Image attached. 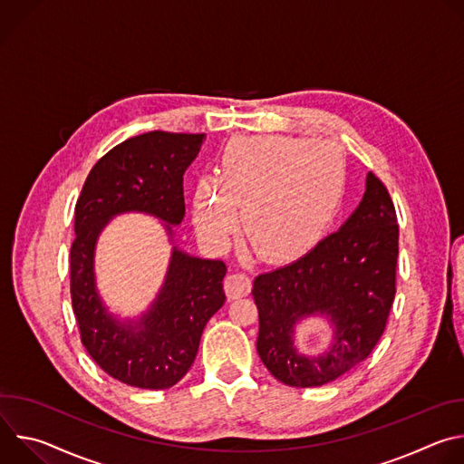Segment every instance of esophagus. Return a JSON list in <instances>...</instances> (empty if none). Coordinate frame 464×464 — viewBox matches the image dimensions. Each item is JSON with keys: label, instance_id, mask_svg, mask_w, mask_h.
Instances as JSON below:
<instances>
[{"label": "esophagus", "instance_id": "34e87169", "mask_svg": "<svg viewBox=\"0 0 464 464\" xmlns=\"http://www.w3.org/2000/svg\"><path fill=\"white\" fill-rule=\"evenodd\" d=\"M251 279L246 274L235 272L231 276L226 277V294L229 299H238V297H246L251 292Z\"/></svg>", "mask_w": 464, "mask_h": 464}]
</instances>
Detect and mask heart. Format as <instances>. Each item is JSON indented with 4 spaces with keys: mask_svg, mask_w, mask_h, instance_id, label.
<instances>
[{
    "mask_svg": "<svg viewBox=\"0 0 464 464\" xmlns=\"http://www.w3.org/2000/svg\"><path fill=\"white\" fill-rule=\"evenodd\" d=\"M343 165L323 147L285 138H251L229 145L215 181L192 192L194 222L208 240L222 244L240 213L246 244L264 258H285L308 246L336 209Z\"/></svg>",
    "mask_w": 464,
    "mask_h": 464,
    "instance_id": "b5f03b06",
    "label": "heart"
}]
</instances>
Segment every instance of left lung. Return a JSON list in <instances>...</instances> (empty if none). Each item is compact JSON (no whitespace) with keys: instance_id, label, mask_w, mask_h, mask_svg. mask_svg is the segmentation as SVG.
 <instances>
[{"instance_id":"8db88e82","label":"left lung","mask_w":464,"mask_h":464,"mask_svg":"<svg viewBox=\"0 0 464 464\" xmlns=\"http://www.w3.org/2000/svg\"><path fill=\"white\" fill-rule=\"evenodd\" d=\"M399 224L385 185L367 174L363 200L340 231L283 268L253 283L258 310L256 353L283 383L319 387L362 363L380 342L396 294ZM326 313L334 347L308 359L293 347V324Z\"/></svg>"}]
</instances>
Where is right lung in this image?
<instances>
[{
    "label": "right lung",
    "instance_id": "add662e5",
    "mask_svg": "<svg viewBox=\"0 0 464 464\" xmlns=\"http://www.w3.org/2000/svg\"><path fill=\"white\" fill-rule=\"evenodd\" d=\"M204 138L156 130L119 143L95 163L75 206L70 279L81 342L104 372L131 387L169 389L187 374L208 321L226 301L227 268L222 260L196 258L174 247L152 310L138 323H119L95 292V240L111 217L126 211L179 224L185 217L183 174ZM167 229L172 233L170 226Z\"/></svg>",
    "mask_w": 464,
    "mask_h": 464
}]
</instances>
